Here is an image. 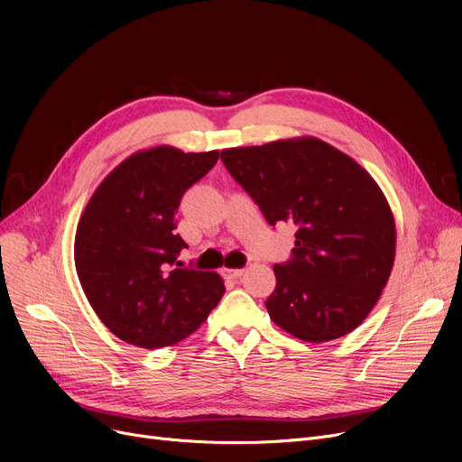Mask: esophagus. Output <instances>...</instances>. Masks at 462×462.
I'll use <instances>...</instances> for the list:
<instances>
[{"mask_svg": "<svg viewBox=\"0 0 462 462\" xmlns=\"http://www.w3.org/2000/svg\"><path fill=\"white\" fill-rule=\"evenodd\" d=\"M244 272H245V270H239V268H237V270H236V268H225L223 273H225V277H228V279H239L241 275H244Z\"/></svg>", "mask_w": 462, "mask_h": 462, "instance_id": "34e87169", "label": "esophagus"}]
</instances>
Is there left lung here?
<instances>
[{"mask_svg": "<svg viewBox=\"0 0 462 462\" xmlns=\"http://www.w3.org/2000/svg\"><path fill=\"white\" fill-rule=\"evenodd\" d=\"M221 159L265 221L296 226L292 258L273 265L270 319L305 343L354 331L395 262V218L373 176L314 136L230 148Z\"/></svg>", "mask_w": 462, "mask_h": 462, "instance_id": "1", "label": "left lung"}]
</instances>
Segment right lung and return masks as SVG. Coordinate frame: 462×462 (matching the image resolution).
<instances>
[{
	"label": "right lung",
	"instance_id": "obj_1",
	"mask_svg": "<svg viewBox=\"0 0 462 462\" xmlns=\"http://www.w3.org/2000/svg\"><path fill=\"white\" fill-rule=\"evenodd\" d=\"M218 152L172 145L142 150L95 189L77 226L75 265L101 322L140 348L180 343L199 329L225 294L215 272L183 268L176 234L185 190L215 166Z\"/></svg>",
	"mask_w": 462,
	"mask_h": 462
}]
</instances>
